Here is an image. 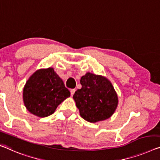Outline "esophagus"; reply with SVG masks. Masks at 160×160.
I'll return each instance as SVG.
<instances>
[{
	"label": "esophagus",
	"instance_id": "34e87169",
	"mask_svg": "<svg viewBox=\"0 0 160 160\" xmlns=\"http://www.w3.org/2000/svg\"><path fill=\"white\" fill-rule=\"evenodd\" d=\"M75 92H76V90H75V89H72V90L70 91V92H71V96H72V97H73V95L74 94Z\"/></svg>",
	"mask_w": 160,
	"mask_h": 160
}]
</instances>
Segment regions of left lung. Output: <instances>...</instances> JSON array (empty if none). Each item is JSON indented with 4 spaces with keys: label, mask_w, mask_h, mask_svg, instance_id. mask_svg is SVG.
Returning <instances> with one entry per match:
<instances>
[{
    "label": "left lung",
    "mask_w": 160,
    "mask_h": 160,
    "mask_svg": "<svg viewBox=\"0 0 160 160\" xmlns=\"http://www.w3.org/2000/svg\"><path fill=\"white\" fill-rule=\"evenodd\" d=\"M82 88L73 96L80 116L96 123L111 117L118 106V96L112 82L102 75L87 72L81 78Z\"/></svg>",
    "instance_id": "1"
}]
</instances>
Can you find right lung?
<instances>
[{"instance_id": "add662e5", "label": "right lung", "mask_w": 160, "mask_h": 160, "mask_svg": "<svg viewBox=\"0 0 160 160\" xmlns=\"http://www.w3.org/2000/svg\"><path fill=\"white\" fill-rule=\"evenodd\" d=\"M69 97L70 92L52 67L36 71L23 90L26 109L41 118L53 114L58 106Z\"/></svg>"}]
</instances>
